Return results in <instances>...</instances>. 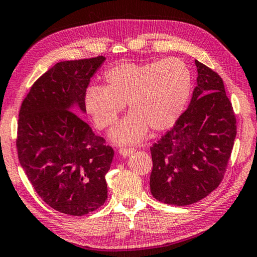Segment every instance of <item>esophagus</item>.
Masks as SVG:
<instances>
[{
	"mask_svg": "<svg viewBox=\"0 0 257 257\" xmlns=\"http://www.w3.org/2000/svg\"><path fill=\"white\" fill-rule=\"evenodd\" d=\"M134 152H135V150H134V149H120L119 150V153L121 154L122 157H124V158L132 156Z\"/></svg>",
	"mask_w": 257,
	"mask_h": 257,
	"instance_id": "esophagus-1",
	"label": "esophagus"
}]
</instances>
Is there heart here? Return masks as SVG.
Returning <instances> with one entry per match:
<instances>
[{
	"mask_svg": "<svg viewBox=\"0 0 257 257\" xmlns=\"http://www.w3.org/2000/svg\"><path fill=\"white\" fill-rule=\"evenodd\" d=\"M105 87L90 85L84 105L99 129L111 127L123 111H132L109 132L117 144H135L149 128L164 132L176 123L189 98L191 74L181 59L166 58L144 64L122 63L104 75Z\"/></svg>",
	"mask_w": 257,
	"mask_h": 257,
	"instance_id": "heart-1",
	"label": "heart"
}]
</instances>
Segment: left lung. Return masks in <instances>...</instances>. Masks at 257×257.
Returning a JSON list of instances; mask_svg holds the SVG:
<instances>
[{
  "label": "left lung",
  "mask_w": 257,
  "mask_h": 257,
  "mask_svg": "<svg viewBox=\"0 0 257 257\" xmlns=\"http://www.w3.org/2000/svg\"><path fill=\"white\" fill-rule=\"evenodd\" d=\"M197 87L186 111L151 146V193L157 200L187 206L206 198L222 182L237 121L222 77L195 60Z\"/></svg>",
  "instance_id": "obj_1"
}]
</instances>
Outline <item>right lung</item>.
Wrapping results in <instances>:
<instances>
[{
    "mask_svg": "<svg viewBox=\"0 0 257 257\" xmlns=\"http://www.w3.org/2000/svg\"><path fill=\"white\" fill-rule=\"evenodd\" d=\"M105 59L57 63L33 84L19 111L20 166L47 205L73 216L96 210L107 199L105 175L114 151L79 116L85 114L90 77Z\"/></svg>",
    "mask_w": 257,
    "mask_h": 257,
    "instance_id": "right-lung-1",
    "label": "right lung"
}]
</instances>
